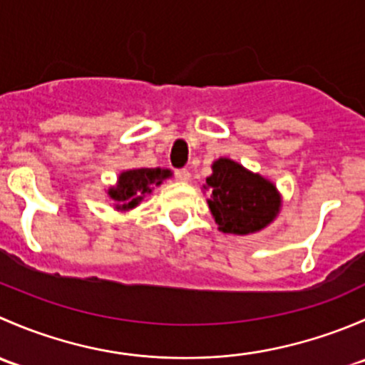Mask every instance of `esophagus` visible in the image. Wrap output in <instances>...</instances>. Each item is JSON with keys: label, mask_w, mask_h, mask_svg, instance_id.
Wrapping results in <instances>:
<instances>
[{"label": "esophagus", "mask_w": 365, "mask_h": 365, "mask_svg": "<svg viewBox=\"0 0 365 365\" xmlns=\"http://www.w3.org/2000/svg\"><path fill=\"white\" fill-rule=\"evenodd\" d=\"M175 178L178 182H189L190 180V171L189 169H176L175 171Z\"/></svg>", "instance_id": "1"}]
</instances>
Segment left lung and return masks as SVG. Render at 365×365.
Masks as SVG:
<instances>
[{"instance_id":"left-lung-1","label":"left lung","mask_w":365,"mask_h":365,"mask_svg":"<svg viewBox=\"0 0 365 365\" xmlns=\"http://www.w3.org/2000/svg\"><path fill=\"white\" fill-rule=\"evenodd\" d=\"M206 178L208 206L222 233L249 235L267 227L281 210V194L270 180L231 159L212 164Z\"/></svg>"}]
</instances>
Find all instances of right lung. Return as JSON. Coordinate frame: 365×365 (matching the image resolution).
Returning a JSON list of instances; mask_svg holds the SVG:
<instances>
[{"mask_svg":"<svg viewBox=\"0 0 365 365\" xmlns=\"http://www.w3.org/2000/svg\"><path fill=\"white\" fill-rule=\"evenodd\" d=\"M171 169L162 168H139L120 173L114 187H109L108 196L114 203V208L127 212L135 208L153 187L160 185L164 180L171 178Z\"/></svg>","mask_w":365,"mask_h":365,"instance_id":"right-lung-1","label":"right lung"}]
</instances>
